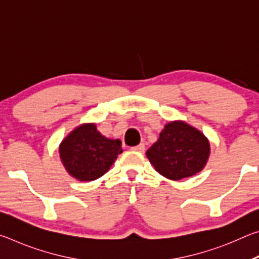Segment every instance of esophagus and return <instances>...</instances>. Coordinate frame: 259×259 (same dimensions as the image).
Returning a JSON list of instances; mask_svg holds the SVG:
<instances>
[{"instance_id": "1", "label": "esophagus", "mask_w": 259, "mask_h": 259, "mask_svg": "<svg viewBox=\"0 0 259 259\" xmlns=\"http://www.w3.org/2000/svg\"><path fill=\"white\" fill-rule=\"evenodd\" d=\"M131 150H133V151H137V152H140V153H143L144 151H145V145H144V144H139V145H137V146L131 147Z\"/></svg>"}]
</instances>
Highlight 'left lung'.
Here are the masks:
<instances>
[{
  "instance_id": "1",
  "label": "left lung",
  "mask_w": 259,
  "mask_h": 259,
  "mask_svg": "<svg viewBox=\"0 0 259 259\" xmlns=\"http://www.w3.org/2000/svg\"><path fill=\"white\" fill-rule=\"evenodd\" d=\"M207 137L184 121L169 122L146 155L155 170L165 178L181 181L200 172L209 159Z\"/></svg>"
}]
</instances>
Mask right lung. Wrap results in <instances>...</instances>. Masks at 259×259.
I'll return each mask as SVG.
<instances>
[{"label": "right lung", "instance_id": "obj_1", "mask_svg": "<svg viewBox=\"0 0 259 259\" xmlns=\"http://www.w3.org/2000/svg\"><path fill=\"white\" fill-rule=\"evenodd\" d=\"M121 153V140L104 137L95 123L78 125L59 146L65 169L81 182L102 177Z\"/></svg>", "mask_w": 259, "mask_h": 259}]
</instances>
